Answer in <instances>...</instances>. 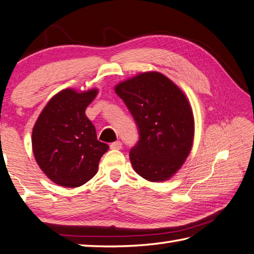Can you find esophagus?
<instances>
[{"label": "esophagus", "mask_w": 254, "mask_h": 254, "mask_svg": "<svg viewBox=\"0 0 254 254\" xmlns=\"http://www.w3.org/2000/svg\"><path fill=\"white\" fill-rule=\"evenodd\" d=\"M111 148L114 150H121L123 148V143H122V141H115V142L111 143Z\"/></svg>", "instance_id": "esophagus-1"}]
</instances>
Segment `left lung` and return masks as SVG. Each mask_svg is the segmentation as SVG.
I'll return each instance as SVG.
<instances>
[{"label":"left lung","mask_w":254,"mask_h":254,"mask_svg":"<svg viewBox=\"0 0 254 254\" xmlns=\"http://www.w3.org/2000/svg\"><path fill=\"white\" fill-rule=\"evenodd\" d=\"M139 129L129 158L138 175L151 183L169 180L193 145L194 118L189 99L159 71H145L115 86Z\"/></svg>","instance_id":"8db88e82"}]
</instances>
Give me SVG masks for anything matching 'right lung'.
<instances>
[{
  "label": "right lung",
  "instance_id": "1",
  "mask_svg": "<svg viewBox=\"0 0 254 254\" xmlns=\"http://www.w3.org/2000/svg\"><path fill=\"white\" fill-rule=\"evenodd\" d=\"M97 88H66L54 95L33 127L32 148L37 165L53 183L76 188L97 174L102 156L109 149L97 140L96 129L85 109Z\"/></svg>",
  "mask_w": 254,
  "mask_h": 254
}]
</instances>
